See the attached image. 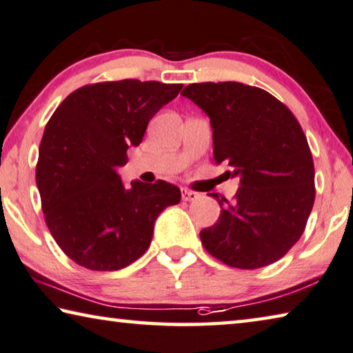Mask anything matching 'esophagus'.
I'll return each mask as SVG.
<instances>
[{
    "instance_id": "obj_1",
    "label": "esophagus",
    "mask_w": 353,
    "mask_h": 353,
    "mask_svg": "<svg viewBox=\"0 0 353 353\" xmlns=\"http://www.w3.org/2000/svg\"><path fill=\"white\" fill-rule=\"evenodd\" d=\"M199 196L196 192H193V190H188V188H182V199L183 201H194Z\"/></svg>"
}]
</instances>
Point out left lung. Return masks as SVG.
Wrapping results in <instances>:
<instances>
[{
  "instance_id": "1",
  "label": "left lung",
  "mask_w": 353,
  "mask_h": 353,
  "mask_svg": "<svg viewBox=\"0 0 353 353\" xmlns=\"http://www.w3.org/2000/svg\"><path fill=\"white\" fill-rule=\"evenodd\" d=\"M182 96L210 117L214 159L239 176L232 201L201 231L209 253L236 268L273 264L297 243L314 204V163L299 121L272 94L237 81L193 83Z\"/></svg>"
}]
</instances>
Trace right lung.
<instances>
[{
    "label": "right lung",
    "mask_w": 353,
    "mask_h": 353,
    "mask_svg": "<svg viewBox=\"0 0 353 353\" xmlns=\"http://www.w3.org/2000/svg\"><path fill=\"white\" fill-rule=\"evenodd\" d=\"M181 89L139 80L86 85L50 117L36 182L50 232L78 265L97 272L130 265L149 248L157 216L181 201L179 187L165 181H135L125 190L116 172Z\"/></svg>",
    "instance_id": "add662e5"
}]
</instances>
